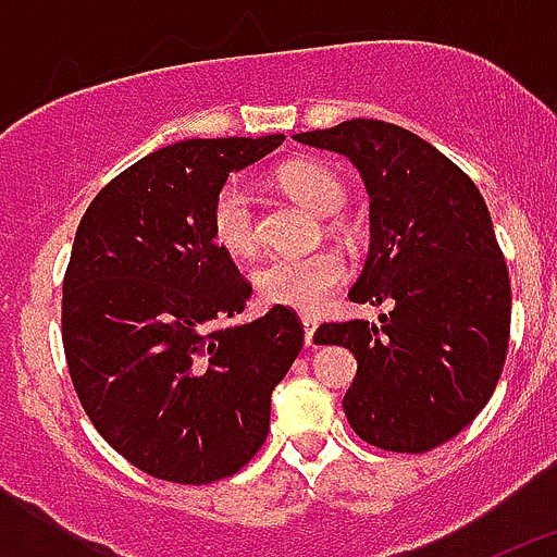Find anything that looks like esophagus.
Masks as SVG:
<instances>
[{"mask_svg": "<svg viewBox=\"0 0 557 557\" xmlns=\"http://www.w3.org/2000/svg\"><path fill=\"white\" fill-rule=\"evenodd\" d=\"M304 323V339H307V346H312V337H314V329H318V321L314 318H301Z\"/></svg>", "mask_w": 557, "mask_h": 557, "instance_id": "esophagus-1", "label": "esophagus"}]
</instances>
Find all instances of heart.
<instances>
[{
	"mask_svg": "<svg viewBox=\"0 0 557 557\" xmlns=\"http://www.w3.org/2000/svg\"><path fill=\"white\" fill-rule=\"evenodd\" d=\"M278 186L289 198L307 206L314 214H334L346 203V186L337 172L318 161H293L275 175ZM211 234L231 256H250L259 245V220H256L253 191L245 181L234 178L218 191L211 203ZM346 259L332 248L307 256H275L256 270L253 282L259 295L275 307L295 312L318 314L334 289L346 282Z\"/></svg>",
	"mask_w": 557,
	"mask_h": 557,
	"instance_id": "1",
	"label": "heart"
}]
</instances>
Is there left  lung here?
Returning a JSON list of instances; mask_svg holds the SVG:
<instances>
[{
  "mask_svg": "<svg viewBox=\"0 0 557 557\" xmlns=\"http://www.w3.org/2000/svg\"><path fill=\"white\" fill-rule=\"evenodd\" d=\"M295 141L346 156L371 195V250L348 298L391 312L382 326L314 332L357 357L348 424L376 449H435L488 405L508 357L510 278L488 206L455 161L391 122L348 120Z\"/></svg>",
  "mask_w": 557,
  "mask_h": 557,
  "instance_id": "1",
  "label": "left lung"
}]
</instances>
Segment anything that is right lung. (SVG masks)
Here are the masks:
<instances>
[{
  "label": "right lung",
  "mask_w": 557,
  "mask_h": 557,
  "mask_svg": "<svg viewBox=\"0 0 557 557\" xmlns=\"http://www.w3.org/2000/svg\"><path fill=\"white\" fill-rule=\"evenodd\" d=\"M282 141L161 147L102 186L77 225L61 307L69 376L95 430L156 480L206 485L243 469L304 346L287 307L214 326L243 312L250 284L211 234V203Z\"/></svg>",
  "instance_id": "add662e5"
}]
</instances>
